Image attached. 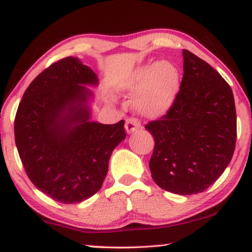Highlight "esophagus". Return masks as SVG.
Masks as SVG:
<instances>
[{
	"label": "esophagus",
	"instance_id": "34e87169",
	"mask_svg": "<svg viewBox=\"0 0 252 252\" xmlns=\"http://www.w3.org/2000/svg\"><path fill=\"white\" fill-rule=\"evenodd\" d=\"M139 127H141V123L136 118H129L126 119V130L127 133H132V132H134L139 129Z\"/></svg>",
	"mask_w": 252,
	"mask_h": 252
}]
</instances>
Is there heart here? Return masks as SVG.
Masks as SVG:
<instances>
[{
  "label": "heart",
  "instance_id": "1",
  "mask_svg": "<svg viewBox=\"0 0 252 252\" xmlns=\"http://www.w3.org/2000/svg\"><path fill=\"white\" fill-rule=\"evenodd\" d=\"M180 88V73L167 61L147 64L136 69L122 89L135 92L133 105L147 117L158 118L171 108Z\"/></svg>",
  "mask_w": 252,
  "mask_h": 252
}]
</instances>
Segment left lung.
<instances>
[{
    "label": "left lung",
    "instance_id": "left-lung-1",
    "mask_svg": "<svg viewBox=\"0 0 252 252\" xmlns=\"http://www.w3.org/2000/svg\"><path fill=\"white\" fill-rule=\"evenodd\" d=\"M183 76L176 100L146 129L155 138L149 162L162 189L182 195L203 192L232 159L237 139L233 93L202 59L183 50Z\"/></svg>",
    "mask_w": 252,
    "mask_h": 252
}]
</instances>
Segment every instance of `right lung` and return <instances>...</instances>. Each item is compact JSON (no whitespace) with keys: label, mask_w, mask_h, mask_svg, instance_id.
<instances>
[{"label":"right lung","mask_w":252,"mask_h":252,"mask_svg":"<svg viewBox=\"0 0 252 252\" xmlns=\"http://www.w3.org/2000/svg\"><path fill=\"white\" fill-rule=\"evenodd\" d=\"M94 72L79 59L63 58L25 90L14 120L15 144L31 182L51 199L76 203L101 189L111 153L126 133L125 121H89Z\"/></svg>","instance_id":"obj_1"}]
</instances>
